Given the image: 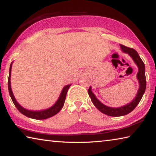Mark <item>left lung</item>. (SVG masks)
Instances as JSON below:
<instances>
[{"label":"left lung","mask_w":156,"mask_h":156,"mask_svg":"<svg viewBox=\"0 0 156 156\" xmlns=\"http://www.w3.org/2000/svg\"><path fill=\"white\" fill-rule=\"evenodd\" d=\"M120 47L122 49V51L128 54L130 56L133 61L135 62L138 67V72L137 74V78L139 81V89L137 93L136 96L133 100L127 105H125V106L118 107V108H113L107 107L100 102L96 98V97L91 91V87L89 88L88 89V94L89 96L91 98V100L94 106L96 107L98 109L100 112L105 113L107 115L109 116H113V117H117V116H122L128 114L130 112H131L137 105L140 101L142 96L144 94L145 89H146V76H145V66L143 61L140 57L139 54H138L135 49L133 48H129V47H126L122 44H120Z\"/></svg>","instance_id":"left-lung-1"}]
</instances>
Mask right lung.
<instances>
[{
  "instance_id": "1",
  "label": "right lung",
  "mask_w": 156,
  "mask_h": 156,
  "mask_svg": "<svg viewBox=\"0 0 156 156\" xmlns=\"http://www.w3.org/2000/svg\"><path fill=\"white\" fill-rule=\"evenodd\" d=\"M12 62L11 63L9 67V74L8 78V89H9V93L10 95V97L12 100L13 102H14L16 107L17 108V109L22 113V114L25 115L28 118H33V119L36 120H44L47 119V118H51L52 116L55 115L58 113L63 107L65 103V100L66 98V96H67V93L69 88L71 86V84L69 85H66L64 88L62 89L61 94H60L59 98L58 99L56 103H55L52 107H51L49 109L42 110V111H30L28 109H26L23 107H21L20 105L18 103L16 100L14 94L12 90L11 87V82H10V78H11V70H12Z\"/></svg>"
}]
</instances>
